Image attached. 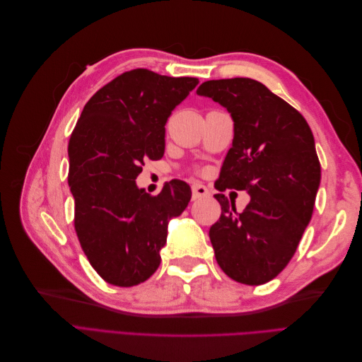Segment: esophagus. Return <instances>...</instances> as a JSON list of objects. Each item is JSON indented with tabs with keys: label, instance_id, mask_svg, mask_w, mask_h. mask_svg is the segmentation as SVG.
I'll list each match as a JSON object with an SVG mask.
<instances>
[{
	"label": "esophagus",
	"instance_id": "1",
	"mask_svg": "<svg viewBox=\"0 0 362 362\" xmlns=\"http://www.w3.org/2000/svg\"><path fill=\"white\" fill-rule=\"evenodd\" d=\"M192 193H193V199H199V198H205V196H210V190H208L201 182L192 184Z\"/></svg>",
	"mask_w": 362,
	"mask_h": 362
}]
</instances>
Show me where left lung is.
Returning a JSON list of instances; mask_svg holds the SVG:
<instances>
[{
  "label": "left lung",
  "mask_w": 362,
  "mask_h": 362,
  "mask_svg": "<svg viewBox=\"0 0 362 362\" xmlns=\"http://www.w3.org/2000/svg\"><path fill=\"white\" fill-rule=\"evenodd\" d=\"M196 93L234 120L233 148L214 182L222 206L210 228L217 264L240 284L261 286L286 269L311 221L320 185L314 136L294 107L257 80H210ZM228 188L250 193L242 214L223 194Z\"/></svg>",
  "instance_id": "1"
}]
</instances>
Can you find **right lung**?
Listing matches in <instances>:
<instances>
[{
	"label": "right lung",
	"mask_w": 362,
	"mask_h": 362,
	"mask_svg": "<svg viewBox=\"0 0 362 362\" xmlns=\"http://www.w3.org/2000/svg\"><path fill=\"white\" fill-rule=\"evenodd\" d=\"M199 83L149 69L117 75L83 108L68 145L74 226L87 259L105 282L133 287L160 266L168 223L192 198L172 180L157 196L136 185L145 160L164 154L168 117Z\"/></svg>",
	"instance_id": "add662e5"
}]
</instances>
